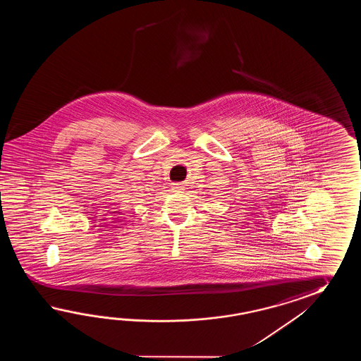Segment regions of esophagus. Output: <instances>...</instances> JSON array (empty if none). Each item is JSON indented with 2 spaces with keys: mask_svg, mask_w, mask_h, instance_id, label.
Wrapping results in <instances>:
<instances>
[{
  "mask_svg": "<svg viewBox=\"0 0 361 361\" xmlns=\"http://www.w3.org/2000/svg\"><path fill=\"white\" fill-rule=\"evenodd\" d=\"M171 188H173V191H174V192H183L184 191L183 183H173V185H171Z\"/></svg>",
  "mask_w": 361,
  "mask_h": 361,
  "instance_id": "esophagus-1",
  "label": "esophagus"
}]
</instances>
